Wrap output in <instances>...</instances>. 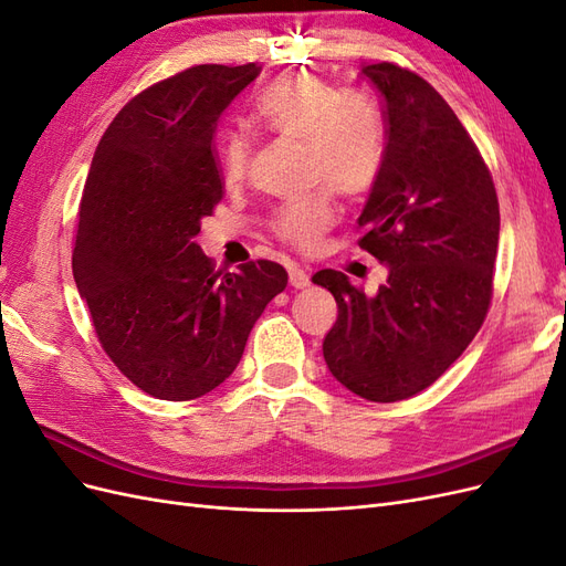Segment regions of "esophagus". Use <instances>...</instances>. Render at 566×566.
I'll list each match as a JSON object with an SVG mask.
<instances>
[{"mask_svg": "<svg viewBox=\"0 0 566 566\" xmlns=\"http://www.w3.org/2000/svg\"><path fill=\"white\" fill-rule=\"evenodd\" d=\"M290 285H293V287H306V285H310V273H306L304 269H300V266H290Z\"/></svg>", "mask_w": 566, "mask_h": 566, "instance_id": "obj_1", "label": "esophagus"}]
</instances>
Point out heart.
Instances as JSON below:
<instances>
[{
	"label": "heart",
	"instance_id": "1",
	"mask_svg": "<svg viewBox=\"0 0 566 566\" xmlns=\"http://www.w3.org/2000/svg\"><path fill=\"white\" fill-rule=\"evenodd\" d=\"M254 115L279 136L306 144V179L325 184L342 196L364 193L378 179L385 160V125L368 98L342 94L333 84L297 73L281 80L256 101ZM250 165V144L229 134L219 144V167L229 184H238ZM333 221L328 188L287 202L273 217V229L285 241L312 248Z\"/></svg>",
	"mask_w": 566,
	"mask_h": 566
}]
</instances>
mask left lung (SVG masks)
I'll use <instances>...</instances> for the list:
<instances>
[{
	"instance_id": "8db88e82",
	"label": "left lung",
	"mask_w": 566,
	"mask_h": 566,
	"mask_svg": "<svg viewBox=\"0 0 566 566\" xmlns=\"http://www.w3.org/2000/svg\"><path fill=\"white\" fill-rule=\"evenodd\" d=\"M361 75L382 94L387 146L356 219L358 245L387 266V281L375 295L333 269L312 281L337 302L323 339L333 378L391 403L439 380L482 328L501 212L482 156L432 84L394 63Z\"/></svg>"
}]
</instances>
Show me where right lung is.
<instances>
[{
    "mask_svg": "<svg viewBox=\"0 0 566 566\" xmlns=\"http://www.w3.org/2000/svg\"><path fill=\"white\" fill-rule=\"evenodd\" d=\"M262 67L196 65L153 84L101 136L80 202L73 276L111 361L146 394L188 401L241 361L287 271H214L196 235L221 200L212 136Z\"/></svg>",
    "mask_w": 566,
    "mask_h": 566,
    "instance_id": "right-lung-1",
    "label": "right lung"
}]
</instances>
